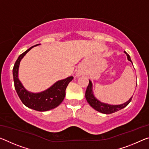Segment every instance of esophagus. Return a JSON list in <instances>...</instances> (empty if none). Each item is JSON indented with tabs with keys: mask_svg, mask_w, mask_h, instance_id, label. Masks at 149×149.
Returning a JSON list of instances; mask_svg holds the SVG:
<instances>
[{
	"mask_svg": "<svg viewBox=\"0 0 149 149\" xmlns=\"http://www.w3.org/2000/svg\"><path fill=\"white\" fill-rule=\"evenodd\" d=\"M84 74H85L84 71H83L82 70H77V72H76V76L77 77H79V76H81V75H83Z\"/></svg>",
	"mask_w": 149,
	"mask_h": 149,
	"instance_id": "obj_1",
	"label": "esophagus"
}]
</instances>
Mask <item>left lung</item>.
<instances>
[{
  "label": "left lung",
  "mask_w": 149,
  "mask_h": 149,
  "mask_svg": "<svg viewBox=\"0 0 149 149\" xmlns=\"http://www.w3.org/2000/svg\"><path fill=\"white\" fill-rule=\"evenodd\" d=\"M124 52L127 55L128 60L130 61V62H131L130 56L126 52ZM132 97H133V96H132L129 99V100L127 101V102L123 103V104L121 105H109L107 104V103L101 102V101H99L93 95V89H92V83L90 80H89V85L87 87L86 91V100L87 102H88L89 104L90 105V106H91V107H93L94 109L97 111L104 113V114H111V113L118 111L125 108L126 106L128 105L130 102H131Z\"/></svg>",
  "instance_id": "obj_1"
}]
</instances>
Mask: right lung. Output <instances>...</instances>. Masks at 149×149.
Instances as JSON below:
<instances>
[{
	"label": "right lung",
	"mask_w": 149,
	"mask_h": 149,
	"mask_svg": "<svg viewBox=\"0 0 149 149\" xmlns=\"http://www.w3.org/2000/svg\"><path fill=\"white\" fill-rule=\"evenodd\" d=\"M26 50L20 54L14 65L13 73L15 87L18 97L22 101L23 104L27 107L38 111H46L58 107L62 102L65 95V89L70 82L74 79V77L70 76L64 79L60 80L56 82L49 88L40 93H32L27 91L18 79V68L20 62L28 52L33 47Z\"/></svg>",
	"instance_id": "1"
}]
</instances>
